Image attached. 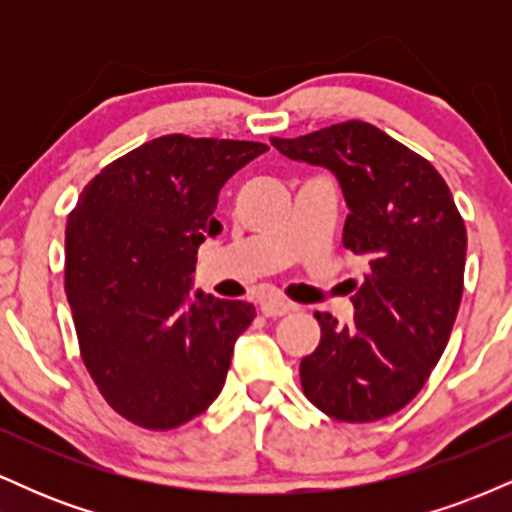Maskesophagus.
I'll use <instances>...</instances> for the list:
<instances>
[{
	"label": "esophagus",
	"mask_w": 512,
	"mask_h": 512,
	"mask_svg": "<svg viewBox=\"0 0 512 512\" xmlns=\"http://www.w3.org/2000/svg\"><path fill=\"white\" fill-rule=\"evenodd\" d=\"M293 308H296V305L289 303V301H284V298H276V296H272V298H264V301L260 303V310H262V315H264V317H279V315H286V313H291Z\"/></svg>",
	"instance_id": "esophagus-1"
}]
</instances>
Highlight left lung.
<instances>
[{"label": "left lung", "instance_id": "1", "mask_svg": "<svg viewBox=\"0 0 512 512\" xmlns=\"http://www.w3.org/2000/svg\"><path fill=\"white\" fill-rule=\"evenodd\" d=\"M272 144L337 175L349 204L342 245L368 264L361 284L351 281V325L315 313L320 344L301 361L305 397L337 421L385 419L419 395L448 346L467 228L431 161L370 122L346 120Z\"/></svg>", "mask_w": 512, "mask_h": 512}]
</instances>
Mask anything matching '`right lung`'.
Returning a JSON list of instances; mask_svg holds the SVG:
<instances>
[{"instance_id": "1", "label": "right lung", "mask_w": 512, "mask_h": 512, "mask_svg": "<svg viewBox=\"0 0 512 512\" xmlns=\"http://www.w3.org/2000/svg\"><path fill=\"white\" fill-rule=\"evenodd\" d=\"M269 146L166 134L115 158L67 219L64 291L88 375L122 419L170 431L219 397L255 308L199 291L221 187Z\"/></svg>"}]
</instances>
